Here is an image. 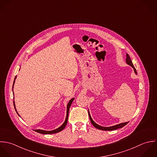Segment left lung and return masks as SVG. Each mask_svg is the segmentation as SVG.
Returning <instances> with one entry per match:
<instances>
[{
  "mask_svg": "<svg viewBox=\"0 0 157 157\" xmlns=\"http://www.w3.org/2000/svg\"><path fill=\"white\" fill-rule=\"evenodd\" d=\"M126 63L130 65L134 70V72L135 73V74L136 75L137 74V72H136V70L135 69V68L134 67L132 62L131 61V59L130 58V56L128 54L126 55V60H125ZM89 111V110H88ZM89 118H90V121L92 123V124H93V125L94 126V127H96V128L98 129H99V130H116V129H118V128H122L123 127H124V125H126L128 122H126V123H120V124H117L115 125H113V126H110V127H102V126H101V125H98L96 123H94V120H92L91 116H90V114L89 113Z\"/></svg>",
  "mask_w": 157,
  "mask_h": 157,
  "instance_id": "obj_1",
  "label": "left lung"
}]
</instances>
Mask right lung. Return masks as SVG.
Listing matches in <instances>:
<instances>
[{"label":"right lung","instance_id":"1","mask_svg":"<svg viewBox=\"0 0 157 157\" xmlns=\"http://www.w3.org/2000/svg\"><path fill=\"white\" fill-rule=\"evenodd\" d=\"M16 76L14 78V82H13V86H14V84L15 82V79L16 78ZM75 99L74 98H73L72 99H71L70 100V101L68 102V104H67V115H66V118H65V120L64 121V123H63V125L61 126H60L59 127H58V128L56 129H55L53 130H50V131H47V130H40V129H37V130H34L35 132H37V133H42V134H53V133H58V132H61V130H63V129L65 128V127L67 125V121H68V113H69V109H70V107L71 106V104L73 102V101ZM14 102V109L17 112V113L18 114L17 110H16V106H15V104H14V101L13 102ZM18 115H19L18 114Z\"/></svg>","mask_w":157,"mask_h":157}]
</instances>
